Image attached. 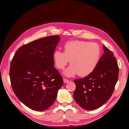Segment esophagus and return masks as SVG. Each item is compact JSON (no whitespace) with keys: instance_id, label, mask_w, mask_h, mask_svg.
Returning <instances> with one entry per match:
<instances>
[{"instance_id":"34e87169","label":"esophagus","mask_w":129,"mask_h":129,"mask_svg":"<svg viewBox=\"0 0 129 129\" xmlns=\"http://www.w3.org/2000/svg\"><path fill=\"white\" fill-rule=\"evenodd\" d=\"M69 82V80H68V79H66V78H63V82H64V83H68Z\"/></svg>"}]
</instances>
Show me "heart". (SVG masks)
<instances>
[{
	"mask_svg": "<svg viewBox=\"0 0 129 129\" xmlns=\"http://www.w3.org/2000/svg\"><path fill=\"white\" fill-rule=\"evenodd\" d=\"M101 55L99 45L85 41H71L64 45V52L56 50L53 54L57 68L63 70L70 62L71 66L64 72L65 75L71 77L78 74L85 77L92 73L99 64Z\"/></svg>",
	"mask_w": 129,
	"mask_h": 129,
	"instance_id": "heart-1",
	"label": "heart"
}]
</instances>
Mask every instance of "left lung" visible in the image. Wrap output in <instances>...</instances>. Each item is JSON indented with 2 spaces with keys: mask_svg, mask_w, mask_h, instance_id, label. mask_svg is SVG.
I'll return each instance as SVG.
<instances>
[{
  "mask_svg": "<svg viewBox=\"0 0 129 129\" xmlns=\"http://www.w3.org/2000/svg\"><path fill=\"white\" fill-rule=\"evenodd\" d=\"M104 53L96 69L83 79L74 80L76 85L74 100L85 110L102 106L110 98L118 79L119 68L114 54L105 46Z\"/></svg>",
  "mask_w": 129,
  "mask_h": 129,
  "instance_id": "obj_1",
  "label": "left lung"
}]
</instances>
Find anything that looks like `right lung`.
<instances>
[{"label":"right lung","instance_id":"obj_1","mask_svg":"<svg viewBox=\"0 0 129 129\" xmlns=\"http://www.w3.org/2000/svg\"><path fill=\"white\" fill-rule=\"evenodd\" d=\"M60 39L58 36H51L22 45L12 59V88L17 98L33 110L48 109L63 84L54 67L53 54Z\"/></svg>","mask_w":129,"mask_h":129}]
</instances>
